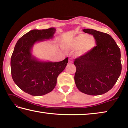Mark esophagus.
Masks as SVG:
<instances>
[{
    "label": "esophagus",
    "mask_w": 128,
    "mask_h": 128,
    "mask_svg": "<svg viewBox=\"0 0 128 128\" xmlns=\"http://www.w3.org/2000/svg\"><path fill=\"white\" fill-rule=\"evenodd\" d=\"M68 62H69V63H73V60L72 59H69Z\"/></svg>",
    "instance_id": "1"
}]
</instances>
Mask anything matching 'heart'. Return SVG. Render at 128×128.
<instances>
[{
    "mask_svg": "<svg viewBox=\"0 0 128 128\" xmlns=\"http://www.w3.org/2000/svg\"><path fill=\"white\" fill-rule=\"evenodd\" d=\"M95 44V38L92 36H88L87 34H81L64 45L66 50H77V55L81 56L88 52L94 48Z\"/></svg>",
    "mask_w": 128,
    "mask_h": 128,
    "instance_id": "1",
    "label": "heart"
}]
</instances>
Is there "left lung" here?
Returning a JSON list of instances; mask_svg holds the SVG:
<instances>
[{
  "label": "left lung",
  "instance_id": "8db88e82",
  "mask_svg": "<svg viewBox=\"0 0 128 128\" xmlns=\"http://www.w3.org/2000/svg\"><path fill=\"white\" fill-rule=\"evenodd\" d=\"M83 31L93 36L96 46L74 59L76 85L86 94H103L113 88L121 74L120 50L108 34L91 29Z\"/></svg>",
  "mask_w": 128,
  "mask_h": 128
}]
</instances>
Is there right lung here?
Here are the masks:
<instances>
[{
    "label": "right lung",
    "mask_w": 128,
    "mask_h": 128,
    "mask_svg": "<svg viewBox=\"0 0 128 128\" xmlns=\"http://www.w3.org/2000/svg\"><path fill=\"white\" fill-rule=\"evenodd\" d=\"M55 31L54 28L30 30L19 39L12 53V79L20 89L33 96L51 92L56 85L58 76L68 63V58L59 62H40L32 54L34 43L52 38Z\"/></svg>",
    "instance_id": "1"
}]
</instances>
